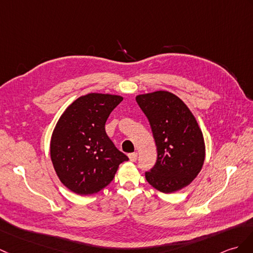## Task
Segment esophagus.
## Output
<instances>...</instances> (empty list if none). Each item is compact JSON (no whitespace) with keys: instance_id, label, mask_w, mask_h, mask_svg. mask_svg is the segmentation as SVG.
I'll return each instance as SVG.
<instances>
[{"instance_id":"34e87169","label":"esophagus","mask_w":253,"mask_h":253,"mask_svg":"<svg viewBox=\"0 0 253 253\" xmlns=\"http://www.w3.org/2000/svg\"><path fill=\"white\" fill-rule=\"evenodd\" d=\"M128 156H129V161H130V162H136L137 158H138V153H136V152H133V153H130Z\"/></svg>"}]
</instances>
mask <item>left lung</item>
<instances>
[{
    "instance_id": "8db88e82",
    "label": "left lung",
    "mask_w": 253,
    "mask_h": 253,
    "mask_svg": "<svg viewBox=\"0 0 253 253\" xmlns=\"http://www.w3.org/2000/svg\"><path fill=\"white\" fill-rule=\"evenodd\" d=\"M136 100L150 122L157 150L146 181L163 193L183 189L196 178L205 161L204 137L195 117L169 91L139 95Z\"/></svg>"
}]
</instances>
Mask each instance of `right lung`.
Returning a JSON list of instances; mask_svg holds the SVG:
<instances>
[{"label":"right lung","mask_w":253,"mask_h":253,"mask_svg":"<svg viewBox=\"0 0 253 253\" xmlns=\"http://www.w3.org/2000/svg\"><path fill=\"white\" fill-rule=\"evenodd\" d=\"M123 97L88 93L69 105L58 121L50 141V157L58 178L79 195H90L114 179L128 157L117 150L105 122Z\"/></svg>","instance_id":"1"}]
</instances>
